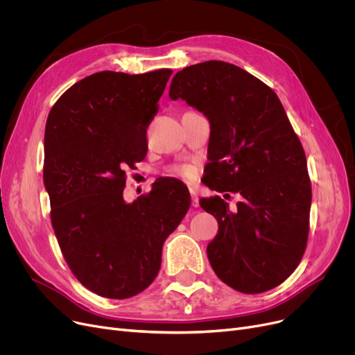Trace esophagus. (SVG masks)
<instances>
[{
    "instance_id": "obj_1",
    "label": "esophagus",
    "mask_w": 355,
    "mask_h": 355,
    "mask_svg": "<svg viewBox=\"0 0 355 355\" xmlns=\"http://www.w3.org/2000/svg\"><path fill=\"white\" fill-rule=\"evenodd\" d=\"M191 204H193V207H198V206H200L198 194H197V191H194V190H191Z\"/></svg>"
}]
</instances>
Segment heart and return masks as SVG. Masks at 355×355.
<instances>
[{"mask_svg":"<svg viewBox=\"0 0 355 355\" xmlns=\"http://www.w3.org/2000/svg\"><path fill=\"white\" fill-rule=\"evenodd\" d=\"M178 174L185 177V178H193L194 177V168L193 166H180L178 168Z\"/></svg>","mask_w":355,"mask_h":355,"instance_id":"1","label":"heart"}]
</instances>
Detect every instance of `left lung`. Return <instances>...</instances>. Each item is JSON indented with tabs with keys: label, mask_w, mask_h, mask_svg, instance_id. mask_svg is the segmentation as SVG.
Segmentation results:
<instances>
[{
	"label": "left lung",
	"mask_w": 355,
	"mask_h": 355,
	"mask_svg": "<svg viewBox=\"0 0 355 355\" xmlns=\"http://www.w3.org/2000/svg\"><path fill=\"white\" fill-rule=\"evenodd\" d=\"M170 98L210 122L207 187L243 197L234 211L218 196L200 200L218 223L207 246L213 270L243 293L281 285L304 256L312 200L304 148L281 101L253 74L220 60L180 70Z\"/></svg>",
	"instance_id": "8db88e82"
}]
</instances>
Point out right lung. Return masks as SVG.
<instances>
[{
    "instance_id": "obj_1",
    "label": "right lung",
    "mask_w": 355,
    "mask_h": 355,
    "mask_svg": "<svg viewBox=\"0 0 355 355\" xmlns=\"http://www.w3.org/2000/svg\"><path fill=\"white\" fill-rule=\"evenodd\" d=\"M171 73L90 74L47 118L43 178L55 237L78 281L110 300L154 282L164 241L190 209L189 190L173 180L123 200L125 170L146 155V128Z\"/></svg>"
}]
</instances>
